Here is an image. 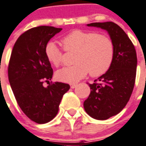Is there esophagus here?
Instances as JSON below:
<instances>
[{"label": "esophagus", "mask_w": 146, "mask_h": 146, "mask_svg": "<svg viewBox=\"0 0 146 146\" xmlns=\"http://www.w3.org/2000/svg\"><path fill=\"white\" fill-rule=\"evenodd\" d=\"M76 86H77V84H70V87H71V88H75Z\"/></svg>", "instance_id": "esophagus-1"}]
</instances>
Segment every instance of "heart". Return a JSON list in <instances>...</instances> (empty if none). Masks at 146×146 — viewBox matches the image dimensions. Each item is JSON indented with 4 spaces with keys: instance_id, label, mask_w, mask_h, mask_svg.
Listing matches in <instances>:
<instances>
[{
    "instance_id": "b5f03b06",
    "label": "heart",
    "mask_w": 146,
    "mask_h": 146,
    "mask_svg": "<svg viewBox=\"0 0 146 146\" xmlns=\"http://www.w3.org/2000/svg\"><path fill=\"white\" fill-rule=\"evenodd\" d=\"M66 51H76L75 65L64 67L56 73L58 80L67 83H76L89 71L92 76H100L111 68L115 56L114 43L111 38L93 31L75 30L62 38ZM49 62L55 67L62 65L63 51L50 42L45 48Z\"/></svg>"
}]
</instances>
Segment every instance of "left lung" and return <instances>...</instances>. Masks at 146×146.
<instances>
[{
  "label": "left lung",
  "mask_w": 146,
  "mask_h": 146,
  "mask_svg": "<svg viewBox=\"0 0 146 146\" xmlns=\"http://www.w3.org/2000/svg\"><path fill=\"white\" fill-rule=\"evenodd\" d=\"M87 25L107 31L115 47L111 68L94 83L89 84L90 95L84 102L88 115L105 120L119 114L130 100L135 83L137 54L131 40L118 24L104 22Z\"/></svg>",
  "instance_id": "8db88e82"
}]
</instances>
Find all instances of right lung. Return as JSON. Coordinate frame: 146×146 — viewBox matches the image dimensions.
Masks as SVG:
<instances>
[{
    "mask_svg": "<svg viewBox=\"0 0 146 146\" xmlns=\"http://www.w3.org/2000/svg\"><path fill=\"white\" fill-rule=\"evenodd\" d=\"M62 28L39 26L20 35L9 60V80L17 104L26 115L38 124L51 121L58 112L68 84L54 82L46 88L43 82L52 79L53 69L45 54L48 42Z\"/></svg>",
    "mask_w": 146,
    "mask_h": 146,
    "instance_id": "obj_1",
    "label": "right lung"
}]
</instances>
